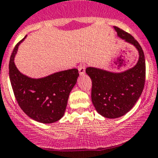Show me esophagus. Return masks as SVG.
Returning a JSON list of instances; mask_svg holds the SVG:
<instances>
[{
    "label": "esophagus",
    "instance_id": "34e87169",
    "mask_svg": "<svg viewBox=\"0 0 158 158\" xmlns=\"http://www.w3.org/2000/svg\"><path fill=\"white\" fill-rule=\"evenodd\" d=\"M85 71H86V64H81L79 66V72L80 76H83L85 74Z\"/></svg>",
    "mask_w": 158,
    "mask_h": 158
}]
</instances>
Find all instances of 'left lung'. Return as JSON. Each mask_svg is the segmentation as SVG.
Segmentation results:
<instances>
[{"mask_svg":"<svg viewBox=\"0 0 158 158\" xmlns=\"http://www.w3.org/2000/svg\"><path fill=\"white\" fill-rule=\"evenodd\" d=\"M114 28L121 39L135 47L139 60L133 68L118 73L93 67L86 69L92 80L93 104L97 112L107 118L123 116L133 107L142 94L146 77L145 57L141 46L132 35L117 26Z\"/></svg>","mask_w":158,"mask_h":158,"instance_id":"8db88e82","label":"left lung"}]
</instances>
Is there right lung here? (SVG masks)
Instances as JSON below:
<instances>
[{
    "mask_svg": "<svg viewBox=\"0 0 158 158\" xmlns=\"http://www.w3.org/2000/svg\"><path fill=\"white\" fill-rule=\"evenodd\" d=\"M15 47L9 62V77L15 97L22 110L33 120L53 123L63 117L69 94L79 76L76 69L56 72L40 79L22 74L14 62L19 44Z\"/></svg>",
    "mask_w": 158,
    "mask_h": 158,
    "instance_id": "obj_1",
    "label": "right lung"
}]
</instances>
